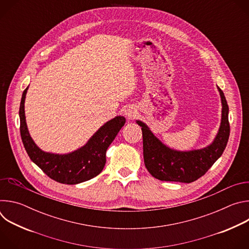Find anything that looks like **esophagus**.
I'll return each instance as SVG.
<instances>
[{
    "label": "esophagus",
    "instance_id": "34e87169",
    "mask_svg": "<svg viewBox=\"0 0 249 249\" xmlns=\"http://www.w3.org/2000/svg\"><path fill=\"white\" fill-rule=\"evenodd\" d=\"M124 114L126 116L127 119L129 120H133L137 117L138 115V111L137 109L134 107V106H129V107H127L125 110H124Z\"/></svg>",
    "mask_w": 249,
    "mask_h": 249
}]
</instances>
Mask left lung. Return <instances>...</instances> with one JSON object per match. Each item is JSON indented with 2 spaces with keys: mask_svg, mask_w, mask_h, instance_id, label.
<instances>
[{
  "mask_svg": "<svg viewBox=\"0 0 249 249\" xmlns=\"http://www.w3.org/2000/svg\"><path fill=\"white\" fill-rule=\"evenodd\" d=\"M222 102V119L219 131L212 143L202 149L177 151L164 145L148 125L136 120L143 132L144 161L148 171L161 181L190 183L201 176L223 155L230 137L229 106L223 90L218 87Z\"/></svg>",
  "mask_w": 249,
  "mask_h": 249,
  "instance_id": "left-lung-1",
  "label": "left lung"
}]
</instances>
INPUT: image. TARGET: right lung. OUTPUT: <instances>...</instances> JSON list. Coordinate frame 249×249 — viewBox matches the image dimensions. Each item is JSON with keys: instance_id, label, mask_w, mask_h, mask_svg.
I'll return each instance as SVG.
<instances>
[{"instance_id": "1", "label": "right lung", "mask_w": 249, "mask_h": 249, "mask_svg": "<svg viewBox=\"0 0 249 249\" xmlns=\"http://www.w3.org/2000/svg\"><path fill=\"white\" fill-rule=\"evenodd\" d=\"M28 87L24 89L20 106V136L30 160L51 179L63 184H79L98 175L106 161V150L112 143L126 119L116 116L104 123L78 150L68 154H54L42 151L32 140L26 125L24 101Z\"/></svg>"}]
</instances>
